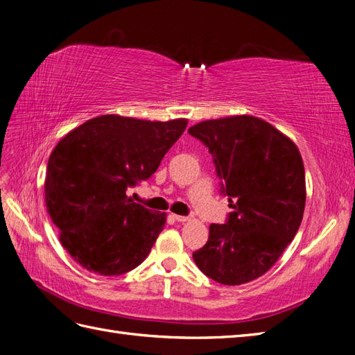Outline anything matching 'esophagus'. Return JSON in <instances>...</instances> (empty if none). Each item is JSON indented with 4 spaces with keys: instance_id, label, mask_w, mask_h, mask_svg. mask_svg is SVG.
<instances>
[{
    "instance_id": "obj_1",
    "label": "esophagus",
    "mask_w": 355,
    "mask_h": 355,
    "mask_svg": "<svg viewBox=\"0 0 355 355\" xmlns=\"http://www.w3.org/2000/svg\"><path fill=\"white\" fill-rule=\"evenodd\" d=\"M174 219H175L177 222H187V220H189L187 216H181V215H174Z\"/></svg>"
}]
</instances>
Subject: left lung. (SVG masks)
<instances>
[{
    "mask_svg": "<svg viewBox=\"0 0 355 355\" xmlns=\"http://www.w3.org/2000/svg\"><path fill=\"white\" fill-rule=\"evenodd\" d=\"M209 148L228 196L225 224H211L209 241L193 252L202 274L227 286L268 272L301 225L306 174L298 148L269 122L248 114L189 128Z\"/></svg>",
    "mask_w": 355,
    "mask_h": 355,
    "instance_id": "8db88e82",
    "label": "left lung"
}]
</instances>
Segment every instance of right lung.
Here are the masks:
<instances>
[{
    "mask_svg": "<svg viewBox=\"0 0 355 355\" xmlns=\"http://www.w3.org/2000/svg\"><path fill=\"white\" fill-rule=\"evenodd\" d=\"M168 122L103 114L69 131L49 155L45 204L63 248L80 266L122 275L150 254L166 213L127 196L150 178L186 130Z\"/></svg>",
    "mask_w": 355,
    "mask_h": 355,
    "instance_id": "1",
    "label": "right lung"
}]
</instances>
